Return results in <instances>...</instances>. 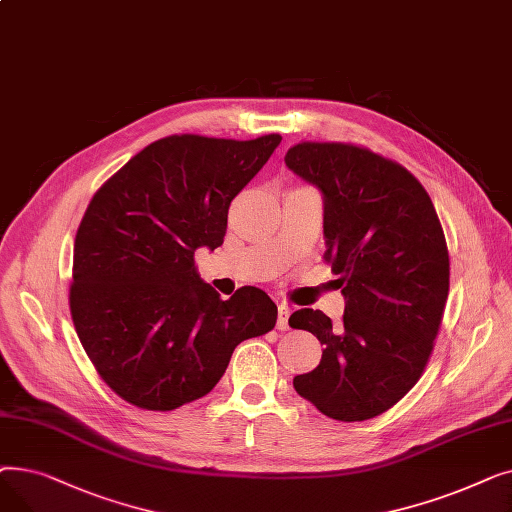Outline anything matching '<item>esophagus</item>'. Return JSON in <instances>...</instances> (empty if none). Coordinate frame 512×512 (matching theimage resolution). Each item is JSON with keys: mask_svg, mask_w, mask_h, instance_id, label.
Returning <instances> with one entry per match:
<instances>
[{"mask_svg": "<svg viewBox=\"0 0 512 512\" xmlns=\"http://www.w3.org/2000/svg\"><path fill=\"white\" fill-rule=\"evenodd\" d=\"M288 317H290V307L288 305H280L278 307V330H288Z\"/></svg>", "mask_w": 512, "mask_h": 512, "instance_id": "1", "label": "esophagus"}]
</instances>
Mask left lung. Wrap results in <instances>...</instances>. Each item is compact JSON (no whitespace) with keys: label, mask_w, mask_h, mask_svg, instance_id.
<instances>
[{"label":"left lung","mask_w":512,"mask_h":512,"mask_svg":"<svg viewBox=\"0 0 512 512\" xmlns=\"http://www.w3.org/2000/svg\"><path fill=\"white\" fill-rule=\"evenodd\" d=\"M286 166L324 199L326 261L344 294L338 326L313 309L290 328L324 344L294 390L338 421L378 417L421 378L448 299L446 238L432 199L394 161L344 143H301Z\"/></svg>","instance_id":"1"}]
</instances>
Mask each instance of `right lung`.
Wrapping results in <instances>:
<instances>
[{"mask_svg":"<svg viewBox=\"0 0 512 512\" xmlns=\"http://www.w3.org/2000/svg\"><path fill=\"white\" fill-rule=\"evenodd\" d=\"M282 137L174 134L134 155L91 199L74 240L70 313L103 382L147 411H174L220 382L234 348L276 326L261 288L222 301L195 251L224 242L228 207Z\"/></svg>","mask_w":512,"mask_h":512,"instance_id":"right-lung-1","label":"right lung"}]
</instances>
